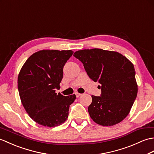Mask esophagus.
<instances>
[{
	"label": "esophagus",
	"instance_id": "esophagus-1",
	"mask_svg": "<svg viewBox=\"0 0 154 154\" xmlns=\"http://www.w3.org/2000/svg\"><path fill=\"white\" fill-rule=\"evenodd\" d=\"M81 94H81V93H75V95H76V97H79L80 96H81Z\"/></svg>",
	"mask_w": 154,
	"mask_h": 154
}]
</instances>
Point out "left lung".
Returning a JSON list of instances; mask_svg holds the SVG:
<instances>
[{"instance_id":"8db88e82","label":"left lung","mask_w":154,"mask_h":154,"mask_svg":"<svg viewBox=\"0 0 154 154\" xmlns=\"http://www.w3.org/2000/svg\"><path fill=\"white\" fill-rule=\"evenodd\" d=\"M87 75L101 88L100 97L92 95L88 112L94 122L104 126L119 123L128 115L138 93L135 69L117 51L94 48L75 51Z\"/></svg>"}]
</instances>
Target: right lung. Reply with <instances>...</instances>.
Returning a JSON list of instances; mask_svg holds the SVG:
<instances>
[{
	"instance_id": "add662e5",
	"label": "right lung",
	"mask_w": 154,
	"mask_h": 154,
	"mask_svg": "<svg viewBox=\"0 0 154 154\" xmlns=\"http://www.w3.org/2000/svg\"><path fill=\"white\" fill-rule=\"evenodd\" d=\"M72 50H43L32 54L23 65L18 77L21 102L31 119L42 126L55 127L65 122L69 105L76 96L57 94L63 69Z\"/></svg>"
}]
</instances>
